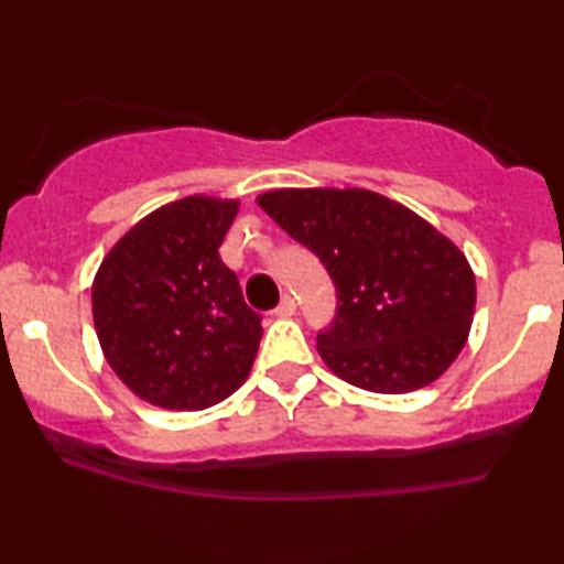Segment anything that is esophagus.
<instances>
[{
  "instance_id": "1",
  "label": "esophagus",
  "mask_w": 564,
  "mask_h": 564,
  "mask_svg": "<svg viewBox=\"0 0 564 564\" xmlns=\"http://www.w3.org/2000/svg\"><path fill=\"white\" fill-rule=\"evenodd\" d=\"M295 311H297L295 300H292L290 295H284L280 300V305L274 307V315H276V318H290V315H295Z\"/></svg>"
}]
</instances>
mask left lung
I'll use <instances>...</instances> for the list:
<instances>
[{
  "label": "left lung",
  "mask_w": 564,
  "mask_h": 564,
  "mask_svg": "<svg viewBox=\"0 0 564 564\" xmlns=\"http://www.w3.org/2000/svg\"><path fill=\"white\" fill-rule=\"evenodd\" d=\"M257 203L336 284V315L318 334L330 372L398 395L457 359L475 315V274L434 226L369 189H274Z\"/></svg>",
  "instance_id": "obj_1"
}]
</instances>
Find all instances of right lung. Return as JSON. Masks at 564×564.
<instances>
[{"label":"right lung","instance_id":"1","mask_svg":"<svg viewBox=\"0 0 564 564\" xmlns=\"http://www.w3.org/2000/svg\"><path fill=\"white\" fill-rule=\"evenodd\" d=\"M236 213V199H176L130 228L99 267L91 284L99 346L145 403L205 411L251 372L261 315L218 253Z\"/></svg>","mask_w":564,"mask_h":564}]
</instances>
